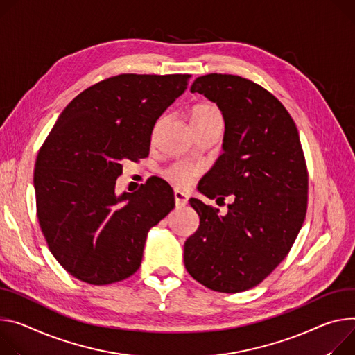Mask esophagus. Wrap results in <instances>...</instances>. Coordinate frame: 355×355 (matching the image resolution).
Segmentation results:
<instances>
[{
  "label": "esophagus",
  "instance_id": "1",
  "mask_svg": "<svg viewBox=\"0 0 355 355\" xmlns=\"http://www.w3.org/2000/svg\"><path fill=\"white\" fill-rule=\"evenodd\" d=\"M174 201H175L177 207H184L188 202V197L181 191H174Z\"/></svg>",
  "mask_w": 355,
  "mask_h": 355
}]
</instances>
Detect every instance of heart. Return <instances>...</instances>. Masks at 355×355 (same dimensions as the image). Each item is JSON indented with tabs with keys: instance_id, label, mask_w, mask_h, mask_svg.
<instances>
[{
	"instance_id": "heart-1",
	"label": "heart",
	"mask_w": 355,
	"mask_h": 355,
	"mask_svg": "<svg viewBox=\"0 0 355 355\" xmlns=\"http://www.w3.org/2000/svg\"><path fill=\"white\" fill-rule=\"evenodd\" d=\"M191 124L194 128L209 124H223V116L218 106L212 103H198L191 109ZM201 174V167L191 163H174L168 166L163 175L174 185L187 188Z\"/></svg>"
}]
</instances>
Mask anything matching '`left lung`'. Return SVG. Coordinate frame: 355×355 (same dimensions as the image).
I'll list each match as a JSON object with an SVG mask.
<instances>
[{
  "instance_id": "1",
  "label": "left lung",
  "mask_w": 355,
  "mask_h": 355,
  "mask_svg": "<svg viewBox=\"0 0 355 355\" xmlns=\"http://www.w3.org/2000/svg\"><path fill=\"white\" fill-rule=\"evenodd\" d=\"M191 92L215 102L225 120L223 154L198 189L235 201L219 216L189 200L200 228L185 241L184 265L215 292H245L277 268L304 222L309 174L299 132L275 96L246 78L209 73Z\"/></svg>"
}]
</instances>
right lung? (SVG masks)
<instances>
[{"label": "right lung", "instance_id": "right-lung-1", "mask_svg": "<svg viewBox=\"0 0 355 355\" xmlns=\"http://www.w3.org/2000/svg\"><path fill=\"white\" fill-rule=\"evenodd\" d=\"M191 75L121 73L87 87L65 107L38 151L37 216L48 248L73 277L96 286L130 277L151 227L174 208L173 188L147 180L114 194L127 159L148 155L157 119Z\"/></svg>", "mask_w": 355, "mask_h": 355}]
</instances>
